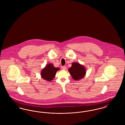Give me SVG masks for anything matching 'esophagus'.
<instances>
[{
    "instance_id": "esophagus-1",
    "label": "esophagus",
    "mask_w": 125,
    "mask_h": 125,
    "mask_svg": "<svg viewBox=\"0 0 125 125\" xmlns=\"http://www.w3.org/2000/svg\"><path fill=\"white\" fill-rule=\"evenodd\" d=\"M62 69L63 70H65L66 69V66H63L62 67Z\"/></svg>"
}]
</instances>
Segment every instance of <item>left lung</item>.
Returning a JSON list of instances; mask_svg holds the SVG:
<instances>
[{
	"instance_id": "1",
	"label": "left lung",
	"mask_w": 125,
	"mask_h": 125,
	"mask_svg": "<svg viewBox=\"0 0 125 125\" xmlns=\"http://www.w3.org/2000/svg\"><path fill=\"white\" fill-rule=\"evenodd\" d=\"M68 71L72 79L75 80H79L85 76L86 70L84 66L78 62H72V67L69 69Z\"/></svg>"
}]
</instances>
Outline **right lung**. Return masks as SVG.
Wrapping results in <instances>:
<instances>
[{"instance_id":"obj_1","label":"right lung","mask_w":125,"mask_h":125,"mask_svg":"<svg viewBox=\"0 0 125 125\" xmlns=\"http://www.w3.org/2000/svg\"><path fill=\"white\" fill-rule=\"evenodd\" d=\"M60 70L59 68H55L52 63L47 64L41 71V77L42 79L51 82L55 77L56 72Z\"/></svg>"}]
</instances>
